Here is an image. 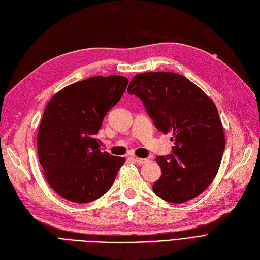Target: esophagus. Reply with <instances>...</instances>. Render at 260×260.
I'll return each instance as SVG.
<instances>
[{
  "instance_id": "esophagus-1",
  "label": "esophagus",
  "mask_w": 260,
  "mask_h": 260,
  "mask_svg": "<svg viewBox=\"0 0 260 260\" xmlns=\"http://www.w3.org/2000/svg\"><path fill=\"white\" fill-rule=\"evenodd\" d=\"M133 159H135V162L139 165H142V164L146 163V160H147L145 158H140V157H133Z\"/></svg>"
}]
</instances>
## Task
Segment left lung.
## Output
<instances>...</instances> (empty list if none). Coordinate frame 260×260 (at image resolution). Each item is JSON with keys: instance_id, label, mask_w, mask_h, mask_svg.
<instances>
[{"instance_id": "obj_1", "label": "left lung", "mask_w": 260, "mask_h": 260, "mask_svg": "<svg viewBox=\"0 0 260 260\" xmlns=\"http://www.w3.org/2000/svg\"><path fill=\"white\" fill-rule=\"evenodd\" d=\"M128 93L143 103L160 132H173L172 153L157 156L162 176L153 191L165 201L197 197L214 179L225 149L219 113L212 100L185 76L173 72L140 73Z\"/></svg>"}]
</instances>
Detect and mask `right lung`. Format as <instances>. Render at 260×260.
<instances>
[{
    "label": "right lung",
    "mask_w": 260,
    "mask_h": 260,
    "mask_svg": "<svg viewBox=\"0 0 260 260\" xmlns=\"http://www.w3.org/2000/svg\"><path fill=\"white\" fill-rule=\"evenodd\" d=\"M128 83L124 76H94L64 87L48 103L38 131V156L49 185L61 197L87 203L113 186L125 158L101 152L96 135Z\"/></svg>",
    "instance_id": "add662e5"
}]
</instances>
